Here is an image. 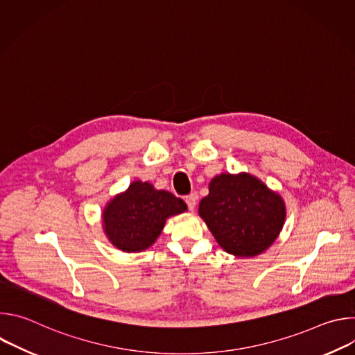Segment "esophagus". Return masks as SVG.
<instances>
[{"label":"esophagus","instance_id":"34e87169","mask_svg":"<svg viewBox=\"0 0 355 355\" xmlns=\"http://www.w3.org/2000/svg\"><path fill=\"white\" fill-rule=\"evenodd\" d=\"M185 204H187V207H188L189 211H193V209H195V205H196V195H195V193L187 195V196H185Z\"/></svg>","mask_w":355,"mask_h":355}]
</instances>
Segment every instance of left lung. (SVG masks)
Wrapping results in <instances>:
<instances>
[{"mask_svg":"<svg viewBox=\"0 0 355 355\" xmlns=\"http://www.w3.org/2000/svg\"><path fill=\"white\" fill-rule=\"evenodd\" d=\"M199 215L220 247L237 257L267 250L285 220L281 196L250 174H220L200 200Z\"/></svg>","mask_w":355,"mask_h":355,"instance_id":"1","label":"left lung"}]
</instances>
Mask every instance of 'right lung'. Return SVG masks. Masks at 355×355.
<instances>
[{
	"label": "right lung",
	"mask_w": 355,
	"mask_h": 355,
	"mask_svg": "<svg viewBox=\"0 0 355 355\" xmlns=\"http://www.w3.org/2000/svg\"><path fill=\"white\" fill-rule=\"evenodd\" d=\"M187 211L185 202L148 182L135 181L104 211V227L114 245L126 252L141 251L160 236L166 219Z\"/></svg>",
	"instance_id": "1"
}]
</instances>
